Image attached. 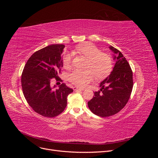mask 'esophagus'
<instances>
[{"label":"esophagus","mask_w":158,"mask_h":158,"mask_svg":"<svg viewBox=\"0 0 158 158\" xmlns=\"http://www.w3.org/2000/svg\"><path fill=\"white\" fill-rule=\"evenodd\" d=\"M74 91H83L84 89L80 88H78V87H74Z\"/></svg>","instance_id":"34e87169"}]
</instances>
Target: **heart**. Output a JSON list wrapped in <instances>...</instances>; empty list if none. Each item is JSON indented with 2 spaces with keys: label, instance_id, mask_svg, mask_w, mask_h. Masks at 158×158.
I'll list each match as a JSON object with an SVG mask.
<instances>
[{
  "label": "heart",
  "instance_id": "heart-1",
  "mask_svg": "<svg viewBox=\"0 0 158 158\" xmlns=\"http://www.w3.org/2000/svg\"><path fill=\"white\" fill-rule=\"evenodd\" d=\"M75 51L84 55L88 59L85 70L75 69L68 75L69 82L79 87H84L95 78L103 79L111 73L113 69V61L111 56L102 52L98 47L91 43H83L76 45ZM63 66L65 69L70 67L72 55L65 52L62 58Z\"/></svg>",
  "mask_w": 158,
  "mask_h": 158
}]
</instances>
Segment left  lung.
I'll return each mask as SVG.
<instances>
[{
	"label": "left lung",
	"instance_id": "obj_1",
	"mask_svg": "<svg viewBox=\"0 0 158 158\" xmlns=\"http://www.w3.org/2000/svg\"><path fill=\"white\" fill-rule=\"evenodd\" d=\"M116 60L113 71L100 83L101 89L95 92L93 98L88 102L94 114L107 117L117 114L126 106L133 88L132 71L126 58L120 51L110 46Z\"/></svg>",
	"mask_w": 158,
	"mask_h": 158
}]
</instances>
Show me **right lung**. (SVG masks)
Masks as SVG:
<instances>
[{
    "label": "right lung",
    "mask_w": 158,
    "mask_h": 158,
    "mask_svg": "<svg viewBox=\"0 0 158 158\" xmlns=\"http://www.w3.org/2000/svg\"><path fill=\"white\" fill-rule=\"evenodd\" d=\"M64 45H51L35 52L27 60L22 74V88L27 103L37 113L55 117L63 112L69 94L73 89L63 83L52 88V80L60 81Z\"/></svg>",
    "instance_id": "add662e5"
}]
</instances>
